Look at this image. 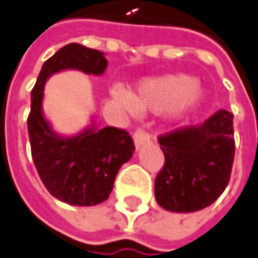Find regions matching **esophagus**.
<instances>
[{
	"label": "esophagus",
	"instance_id": "34e87169",
	"mask_svg": "<svg viewBox=\"0 0 258 258\" xmlns=\"http://www.w3.org/2000/svg\"><path fill=\"white\" fill-rule=\"evenodd\" d=\"M134 143H136V146L140 147L143 146L144 143H148L150 141V134L147 133L146 130L143 128H137L134 131Z\"/></svg>",
	"mask_w": 258,
	"mask_h": 258
}]
</instances>
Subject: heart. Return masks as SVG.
Here are the masks:
<instances>
[{"label":"heart","instance_id":"b5f03b06","mask_svg":"<svg viewBox=\"0 0 258 258\" xmlns=\"http://www.w3.org/2000/svg\"><path fill=\"white\" fill-rule=\"evenodd\" d=\"M111 94L121 108L130 114H136L138 108L156 111L168 108L173 118H180L200 101L201 88L191 77L170 74L143 81L136 95L118 85L112 88Z\"/></svg>","mask_w":258,"mask_h":258}]
</instances>
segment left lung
<instances>
[{
  "label": "left lung",
  "mask_w": 258,
  "mask_h": 258,
  "mask_svg": "<svg viewBox=\"0 0 258 258\" xmlns=\"http://www.w3.org/2000/svg\"><path fill=\"white\" fill-rule=\"evenodd\" d=\"M164 165L157 174V203L168 211L206 209L226 190L234 161L233 114L218 110L199 125L158 136Z\"/></svg>",
  "instance_id": "1"
}]
</instances>
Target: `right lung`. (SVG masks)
<instances>
[{
	"instance_id": "1",
	"label": "right lung",
	"mask_w": 258,
	"mask_h": 258,
	"mask_svg": "<svg viewBox=\"0 0 258 258\" xmlns=\"http://www.w3.org/2000/svg\"><path fill=\"white\" fill-rule=\"evenodd\" d=\"M67 68L98 76L107 68V59L101 51L73 42L44 62L27 120L31 156L51 196L73 206H95L110 197L115 175L136 147L128 131L115 127H90L70 138L58 137L51 130L41 111L42 90L49 76Z\"/></svg>"
}]
</instances>
